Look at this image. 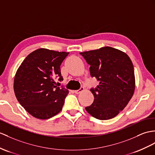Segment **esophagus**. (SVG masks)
Returning a JSON list of instances; mask_svg holds the SVG:
<instances>
[{
  "mask_svg": "<svg viewBox=\"0 0 155 155\" xmlns=\"http://www.w3.org/2000/svg\"><path fill=\"white\" fill-rule=\"evenodd\" d=\"M84 90V87H81L78 90H75V91H74V92L76 93V94H79V93H80L81 91H83Z\"/></svg>",
  "mask_w": 155,
  "mask_h": 155,
  "instance_id": "1",
  "label": "esophagus"
}]
</instances>
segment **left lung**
Masks as SVG:
<instances>
[{"mask_svg":"<svg viewBox=\"0 0 155 155\" xmlns=\"http://www.w3.org/2000/svg\"><path fill=\"white\" fill-rule=\"evenodd\" d=\"M90 65V74L99 81L91 88L95 99L85 107L98 120L113 118L126 107L135 91L133 64L126 53L110 47L80 52Z\"/></svg>","mask_w":155,"mask_h":155,"instance_id":"1","label":"left lung"}]
</instances>
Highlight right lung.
Returning <instances> with one entry per match:
<instances>
[{
  "label": "right lung",
  "mask_w": 155,
  "mask_h": 155,
  "mask_svg": "<svg viewBox=\"0 0 155 155\" xmlns=\"http://www.w3.org/2000/svg\"><path fill=\"white\" fill-rule=\"evenodd\" d=\"M69 52L39 48L26 57L14 78V89L19 103L35 118L46 120L62 109L68 90L57 87L62 81L60 65Z\"/></svg>",
  "instance_id": "obj_1"
}]
</instances>
